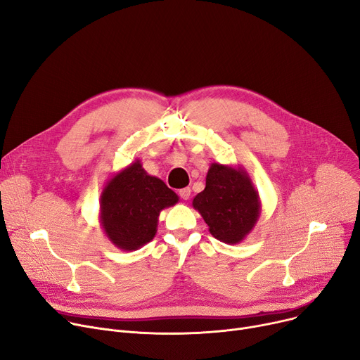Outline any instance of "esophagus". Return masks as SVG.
Here are the masks:
<instances>
[{
    "instance_id": "obj_1",
    "label": "esophagus",
    "mask_w": 360,
    "mask_h": 360,
    "mask_svg": "<svg viewBox=\"0 0 360 360\" xmlns=\"http://www.w3.org/2000/svg\"><path fill=\"white\" fill-rule=\"evenodd\" d=\"M179 197L182 200H190V197H191V188H182V190H179Z\"/></svg>"
}]
</instances>
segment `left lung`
<instances>
[{
	"label": "left lung",
	"mask_w": 360,
	"mask_h": 360,
	"mask_svg": "<svg viewBox=\"0 0 360 360\" xmlns=\"http://www.w3.org/2000/svg\"><path fill=\"white\" fill-rule=\"evenodd\" d=\"M193 207L220 242L235 245L247 238L258 221L261 201L247 170L238 166L212 163L204 191Z\"/></svg>",
	"instance_id": "1"
}]
</instances>
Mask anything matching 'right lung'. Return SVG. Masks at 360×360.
Masks as SVG:
<instances>
[{
  "mask_svg": "<svg viewBox=\"0 0 360 360\" xmlns=\"http://www.w3.org/2000/svg\"><path fill=\"white\" fill-rule=\"evenodd\" d=\"M179 197L166 184L148 175L137 159L113 175L101 195V226L122 251H137L155 238L160 212Z\"/></svg>",
  "mask_w": 360,
  "mask_h": 360,
  "instance_id": "right-lung-1",
  "label": "right lung"
}]
</instances>
